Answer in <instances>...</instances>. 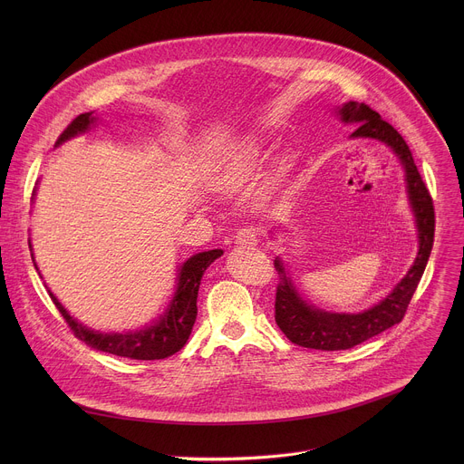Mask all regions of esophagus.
Returning <instances> with one entry per match:
<instances>
[{
  "label": "esophagus",
  "mask_w": 464,
  "mask_h": 464,
  "mask_svg": "<svg viewBox=\"0 0 464 464\" xmlns=\"http://www.w3.org/2000/svg\"><path fill=\"white\" fill-rule=\"evenodd\" d=\"M235 244L238 246H255L256 244V233L253 227H242L235 233Z\"/></svg>",
  "instance_id": "esophagus-1"
}]
</instances>
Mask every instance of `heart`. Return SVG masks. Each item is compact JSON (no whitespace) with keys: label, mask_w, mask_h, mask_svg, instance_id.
I'll list each match as a JSON object with an SVG mask.
<instances>
[{"label":"heart","mask_w":464,"mask_h":464,"mask_svg":"<svg viewBox=\"0 0 464 464\" xmlns=\"http://www.w3.org/2000/svg\"><path fill=\"white\" fill-rule=\"evenodd\" d=\"M264 150L255 141L242 143L217 170L215 185L220 190H237L240 188L255 172L260 163Z\"/></svg>","instance_id":"obj_1"}]
</instances>
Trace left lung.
<instances>
[{"instance_id":"1","label":"left lung","mask_w":464,"mask_h":464,"mask_svg":"<svg viewBox=\"0 0 464 464\" xmlns=\"http://www.w3.org/2000/svg\"><path fill=\"white\" fill-rule=\"evenodd\" d=\"M340 115L345 122H358L353 138H372L383 141L401 158L406 169L410 200L417 217L419 255L408 276L394 286V290L382 303L362 314H330L310 306L299 297L292 279L285 272L283 262L276 258V272L279 277L276 292V321L292 343L317 351L353 349L378 336L389 326L401 323L426 270L435 235L431 194L422 181L404 138L369 104L351 101L340 108Z\"/></svg>"}]
</instances>
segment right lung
Wrapping results in <instances>:
<instances>
[{"instance_id": "right-lung-1", "label": "right lung", "mask_w": 464, "mask_h": 464, "mask_svg": "<svg viewBox=\"0 0 464 464\" xmlns=\"http://www.w3.org/2000/svg\"><path fill=\"white\" fill-rule=\"evenodd\" d=\"M93 121L95 117H92V111L77 115L68 126L63 128V131L56 140V145L81 134V131H86ZM222 253H224L222 249H211V251H202L190 256L181 266V272L178 277V288L170 303V308L156 324L145 330H140V333H128V334L93 333V330L77 323V319H73L68 314V310L58 303V299L51 292L49 295L54 306L58 308V312L62 314L63 321L72 328L75 338L88 343L90 347L121 356V358L163 360L178 353L187 343L192 324L196 321V312H198L196 297H198V288H200L202 276L208 270L209 264L215 262Z\"/></svg>"}]
</instances>
